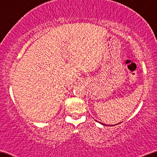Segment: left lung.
<instances>
[{"instance_id":"obj_1","label":"left lung","mask_w":157,"mask_h":157,"mask_svg":"<svg viewBox=\"0 0 157 157\" xmlns=\"http://www.w3.org/2000/svg\"><path fill=\"white\" fill-rule=\"evenodd\" d=\"M101 123V124H102V125H105V124H104V123ZM112 126H113V125H112Z\"/></svg>"}]
</instances>
